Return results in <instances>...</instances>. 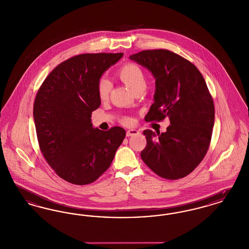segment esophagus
I'll list each match as a JSON object with an SVG mask.
<instances>
[{"instance_id":"1","label":"esophagus","mask_w":249,"mask_h":249,"mask_svg":"<svg viewBox=\"0 0 249 249\" xmlns=\"http://www.w3.org/2000/svg\"><path fill=\"white\" fill-rule=\"evenodd\" d=\"M139 131L137 130H134V129H130V130H127L126 132V135L129 137V136H132V135H135V134H138Z\"/></svg>"}]
</instances>
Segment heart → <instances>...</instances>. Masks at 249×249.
Returning <instances> with one entry per match:
<instances>
[{"label": "heart", "mask_w": 249, "mask_h": 249, "mask_svg": "<svg viewBox=\"0 0 249 249\" xmlns=\"http://www.w3.org/2000/svg\"><path fill=\"white\" fill-rule=\"evenodd\" d=\"M117 76L122 83L125 84L134 93L136 91L144 89L146 87V78L144 72L138 65L134 63L128 62L122 65L117 71ZM97 90L101 100H107L111 91V83L106 78H102L98 83ZM122 121L124 123H129L130 119L125 118L122 119Z\"/></svg>", "instance_id": "obj_1"}]
</instances>
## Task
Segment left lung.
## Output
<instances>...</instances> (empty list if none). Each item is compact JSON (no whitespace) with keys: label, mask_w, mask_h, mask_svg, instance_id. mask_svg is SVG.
Segmentation results:
<instances>
[{"label":"left lung","mask_w":249,"mask_h":249,"mask_svg":"<svg viewBox=\"0 0 249 249\" xmlns=\"http://www.w3.org/2000/svg\"><path fill=\"white\" fill-rule=\"evenodd\" d=\"M156 79L154 104L146 122L168 117L165 132L143 130V162L160 178L177 180L190 175L209 148L214 107L205 80L190 60L167 49L142 50L130 56Z\"/></svg>","instance_id":"left-lung-1"}]
</instances>
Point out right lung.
Instances as JSON below:
<instances>
[{
  "label": "right lung",
  "instance_id": "obj_1",
  "mask_svg": "<svg viewBox=\"0 0 249 249\" xmlns=\"http://www.w3.org/2000/svg\"><path fill=\"white\" fill-rule=\"evenodd\" d=\"M123 53L80 54L59 63L41 85L34 105L39 147L55 173L88 185L110 167L126 131L94 129L91 113L101 106L98 83Z\"/></svg>",
  "mask_w": 249,
  "mask_h": 249
}]
</instances>
